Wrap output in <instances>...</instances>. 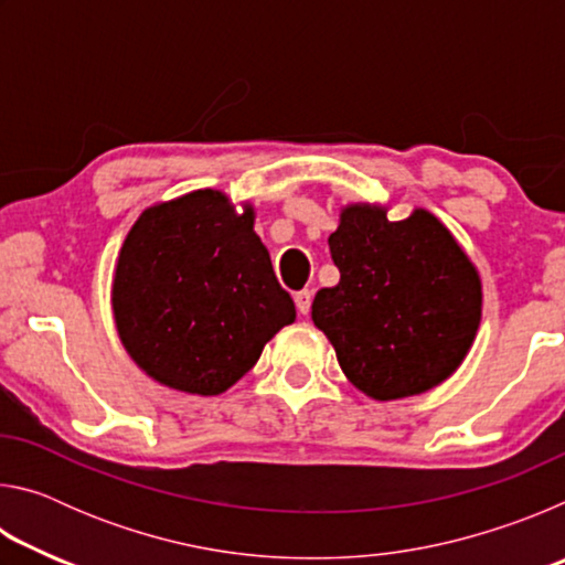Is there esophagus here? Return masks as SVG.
<instances>
[{"label": "esophagus", "mask_w": 565, "mask_h": 565, "mask_svg": "<svg viewBox=\"0 0 565 565\" xmlns=\"http://www.w3.org/2000/svg\"><path fill=\"white\" fill-rule=\"evenodd\" d=\"M311 299H313V294L309 289H301V291L294 294L296 309H299V313H303V317L311 311Z\"/></svg>", "instance_id": "1"}]
</instances>
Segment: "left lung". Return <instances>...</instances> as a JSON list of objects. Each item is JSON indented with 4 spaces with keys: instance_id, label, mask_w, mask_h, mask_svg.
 <instances>
[{
    "instance_id": "1",
    "label": "left lung",
    "mask_w": 565,
    "mask_h": 565,
    "mask_svg": "<svg viewBox=\"0 0 565 565\" xmlns=\"http://www.w3.org/2000/svg\"><path fill=\"white\" fill-rule=\"evenodd\" d=\"M329 248L341 279L317 291L311 319L353 386L406 398L461 366L481 323V279L431 212L388 222L384 206L349 204Z\"/></svg>"
}]
</instances>
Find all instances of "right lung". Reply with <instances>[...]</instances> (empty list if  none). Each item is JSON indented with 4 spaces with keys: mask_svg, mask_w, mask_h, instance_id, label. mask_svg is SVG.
Segmentation results:
<instances>
[{
    "mask_svg": "<svg viewBox=\"0 0 565 565\" xmlns=\"http://www.w3.org/2000/svg\"><path fill=\"white\" fill-rule=\"evenodd\" d=\"M111 309L134 363L199 396L232 388L296 319L254 232V206L238 214L216 189L141 212L121 244Z\"/></svg>",
    "mask_w": 565,
    "mask_h": 565,
    "instance_id": "obj_1",
    "label": "right lung"
}]
</instances>
